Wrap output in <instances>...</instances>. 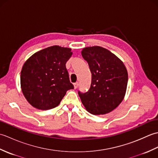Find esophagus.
Returning <instances> with one entry per match:
<instances>
[{"instance_id":"esophagus-1","label":"esophagus","mask_w":158,"mask_h":158,"mask_svg":"<svg viewBox=\"0 0 158 158\" xmlns=\"http://www.w3.org/2000/svg\"><path fill=\"white\" fill-rule=\"evenodd\" d=\"M79 86V83L78 82H76L74 83V88H75V89H77V88H78Z\"/></svg>"}]
</instances>
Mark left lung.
Returning a JSON list of instances; mask_svg holds the SVG:
<instances>
[{
	"mask_svg": "<svg viewBox=\"0 0 158 158\" xmlns=\"http://www.w3.org/2000/svg\"><path fill=\"white\" fill-rule=\"evenodd\" d=\"M81 54L92 73L89 89L78 92L83 105L94 115L110 113L125 96L128 79L126 67L115 55L102 47L85 48Z\"/></svg>",
	"mask_w": 158,
	"mask_h": 158,
	"instance_id": "left-lung-1",
	"label": "left lung"
}]
</instances>
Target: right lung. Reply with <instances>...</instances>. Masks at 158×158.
Instances as JSON below:
<instances>
[{
	"label": "right lung",
	"mask_w": 158,
	"mask_h": 158,
	"mask_svg": "<svg viewBox=\"0 0 158 158\" xmlns=\"http://www.w3.org/2000/svg\"><path fill=\"white\" fill-rule=\"evenodd\" d=\"M72 54L71 49L55 45L35 53L24 63L21 88L32 106L41 110L54 108L66 92L74 88L66 68Z\"/></svg>",
	"instance_id": "1"
}]
</instances>
